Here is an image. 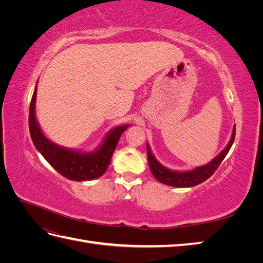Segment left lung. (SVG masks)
<instances>
[{"mask_svg":"<svg viewBox=\"0 0 263 263\" xmlns=\"http://www.w3.org/2000/svg\"><path fill=\"white\" fill-rule=\"evenodd\" d=\"M235 135H236V126H234L232 138H230L228 145L217 157H215L208 164L198 166V168H195L190 171H184V172L173 171L163 166L155 158L153 153H151L149 145L147 144V156H148V163H149L150 171L159 182L163 183L165 185L176 186V187H191V186L201 184L202 182L206 181L211 176H213L215 170L218 168V165L221 163L222 160H224V158L228 154L229 149L232 148L234 144Z\"/></svg>","mask_w":263,"mask_h":263,"instance_id":"8db88e82","label":"left lung"}]
</instances>
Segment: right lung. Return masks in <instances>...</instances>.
I'll return each instance as SVG.
<instances>
[{"mask_svg": "<svg viewBox=\"0 0 263 263\" xmlns=\"http://www.w3.org/2000/svg\"><path fill=\"white\" fill-rule=\"evenodd\" d=\"M37 86L29 106V133L36 149L43 155L52 168L61 176L73 181H90L102 177L109 165L110 159L122 134L129 125L117 126L110 130L103 144L93 153H80L55 145L47 138L36 121Z\"/></svg>", "mask_w": 263, "mask_h": 263, "instance_id": "add662e5", "label": "right lung"}]
</instances>
